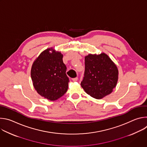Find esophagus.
<instances>
[{"mask_svg":"<svg viewBox=\"0 0 147 147\" xmlns=\"http://www.w3.org/2000/svg\"><path fill=\"white\" fill-rule=\"evenodd\" d=\"M72 80H73V81H77L78 80V77H76V78H72Z\"/></svg>","mask_w":147,"mask_h":147,"instance_id":"34e87169","label":"esophagus"}]
</instances>
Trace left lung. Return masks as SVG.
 <instances>
[{
	"mask_svg": "<svg viewBox=\"0 0 147 147\" xmlns=\"http://www.w3.org/2000/svg\"><path fill=\"white\" fill-rule=\"evenodd\" d=\"M118 80V70L105 53L85 57L84 77L81 86L91 96L99 99L110 94Z\"/></svg>",
	"mask_w": 147,
	"mask_h": 147,
	"instance_id": "obj_1",
	"label": "left lung"
}]
</instances>
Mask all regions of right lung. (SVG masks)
<instances>
[{"instance_id": "obj_1", "label": "right lung", "mask_w": 147, "mask_h": 147, "mask_svg": "<svg viewBox=\"0 0 147 147\" xmlns=\"http://www.w3.org/2000/svg\"><path fill=\"white\" fill-rule=\"evenodd\" d=\"M66 69L60 52H56L52 48L42 52L34 62L31 71L35 90L50 100L62 96L67 92L70 81Z\"/></svg>"}]
</instances>
